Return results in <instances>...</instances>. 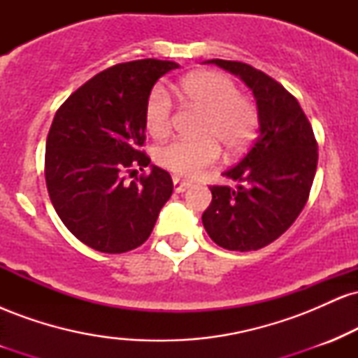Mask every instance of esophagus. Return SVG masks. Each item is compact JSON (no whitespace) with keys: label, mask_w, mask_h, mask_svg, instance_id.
Returning a JSON list of instances; mask_svg holds the SVG:
<instances>
[{"label":"esophagus","mask_w":358,"mask_h":358,"mask_svg":"<svg viewBox=\"0 0 358 358\" xmlns=\"http://www.w3.org/2000/svg\"><path fill=\"white\" fill-rule=\"evenodd\" d=\"M173 185H175V192L176 193H182L187 190V188H190V182H187V180H182L180 176H173Z\"/></svg>","instance_id":"1"}]
</instances>
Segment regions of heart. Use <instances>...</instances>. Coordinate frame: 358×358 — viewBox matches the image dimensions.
Masks as SVG:
<instances>
[{
	"mask_svg": "<svg viewBox=\"0 0 358 358\" xmlns=\"http://www.w3.org/2000/svg\"><path fill=\"white\" fill-rule=\"evenodd\" d=\"M180 94L188 104L203 110L200 139H175L156 150L159 166L178 176H193L213 165L220 156V145L229 153H241L250 145L259 127L256 104L241 96L231 77L220 72H196L185 77ZM173 102L162 85H155L145 104V127L153 138H166L171 131Z\"/></svg>",
	"mask_w": 358,
	"mask_h": 358,
	"instance_id": "b5f03b06",
	"label": "heart"
}]
</instances>
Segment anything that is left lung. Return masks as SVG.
Here are the masks:
<instances>
[{
	"label": "left lung",
	"instance_id": "8db88e82",
	"mask_svg": "<svg viewBox=\"0 0 358 358\" xmlns=\"http://www.w3.org/2000/svg\"><path fill=\"white\" fill-rule=\"evenodd\" d=\"M239 76L254 92L259 134L227 178L237 187H210L202 222L210 239L227 250H257L291 227L310 196L318 165L313 127L296 97L268 73L244 62L212 59Z\"/></svg>",
	"mask_w": 358,
	"mask_h": 358
}]
</instances>
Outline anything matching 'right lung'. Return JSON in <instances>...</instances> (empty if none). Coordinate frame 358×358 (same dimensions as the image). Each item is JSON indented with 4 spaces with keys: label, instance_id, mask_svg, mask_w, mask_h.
Returning <instances> with one entry per match:
<instances>
[{
    "label": "right lung",
    "instance_id": "right-lung-1",
    "mask_svg": "<svg viewBox=\"0 0 358 358\" xmlns=\"http://www.w3.org/2000/svg\"><path fill=\"white\" fill-rule=\"evenodd\" d=\"M178 64L145 59L106 69L55 113L45 148V182L60 220L80 242L108 254L136 249L150 237L173 193L168 171L151 166L145 104L159 77Z\"/></svg>",
    "mask_w": 358,
    "mask_h": 358
}]
</instances>
